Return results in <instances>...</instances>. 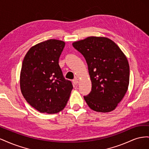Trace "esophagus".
<instances>
[{"instance_id":"obj_1","label":"esophagus","mask_w":149,"mask_h":149,"mask_svg":"<svg viewBox=\"0 0 149 149\" xmlns=\"http://www.w3.org/2000/svg\"><path fill=\"white\" fill-rule=\"evenodd\" d=\"M73 84H74L76 85V84H77L78 83V79H75L73 80Z\"/></svg>"}]
</instances>
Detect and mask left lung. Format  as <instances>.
<instances>
[{"mask_svg":"<svg viewBox=\"0 0 149 149\" xmlns=\"http://www.w3.org/2000/svg\"><path fill=\"white\" fill-rule=\"evenodd\" d=\"M73 47L84 57L92 83L91 91L84 96L93 111L114 110L127 91L129 65L120 48L109 38L89 37L75 42Z\"/></svg>","mask_w":149,"mask_h":149,"instance_id":"8db88e82","label":"left lung"}]
</instances>
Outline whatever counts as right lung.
<instances>
[{
	"mask_svg": "<svg viewBox=\"0 0 149 149\" xmlns=\"http://www.w3.org/2000/svg\"><path fill=\"white\" fill-rule=\"evenodd\" d=\"M65 45L64 42L55 39L39 43L30 48L22 63V94L31 106L42 113L62 111L73 89L58 64Z\"/></svg>",
	"mask_w": 149,
	"mask_h": 149,
	"instance_id": "1",
	"label": "right lung"
}]
</instances>
